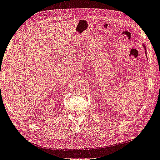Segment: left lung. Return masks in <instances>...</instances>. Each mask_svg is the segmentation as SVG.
Wrapping results in <instances>:
<instances>
[{"instance_id":"left-lung-1","label":"left lung","mask_w":160,"mask_h":160,"mask_svg":"<svg viewBox=\"0 0 160 160\" xmlns=\"http://www.w3.org/2000/svg\"><path fill=\"white\" fill-rule=\"evenodd\" d=\"M143 49H144V50H145V52H146V55H147V52H146V45H145L144 44L143 45Z\"/></svg>"}]
</instances>
